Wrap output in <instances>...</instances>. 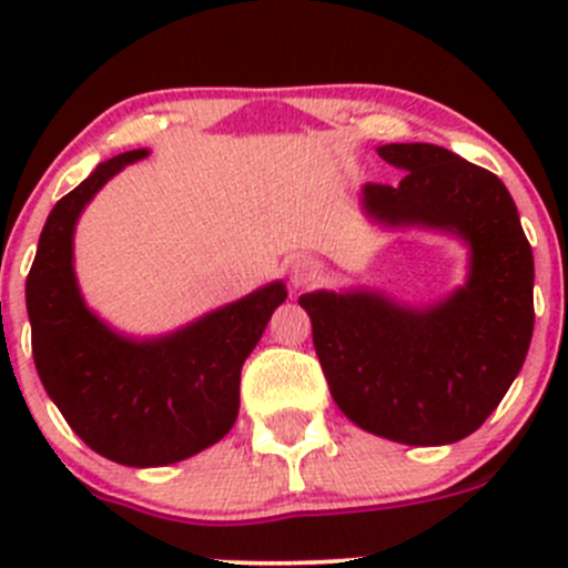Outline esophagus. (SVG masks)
<instances>
[{"instance_id": "1", "label": "esophagus", "mask_w": 568, "mask_h": 568, "mask_svg": "<svg viewBox=\"0 0 568 568\" xmlns=\"http://www.w3.org/2000/svg\"><path fill=\"white\" fill-rule=\"evenodd\" d=\"M318 277H321V266L318 261H313V257L300 255L288 263V280L294 288H307V285L316 283Z\"/></svg>"}]
</instances>
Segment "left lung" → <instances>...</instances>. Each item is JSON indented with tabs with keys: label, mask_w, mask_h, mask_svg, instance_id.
<instances>
[{
	"label": "left lung",
	"mask_w": 568,
	"mask_h": 568,
	"mask_svg": "<svg viewBox=\"0 0 568 568\" xmlns=\"http://www.w3.org/2000/svg\"><path fill=\"white\" fill-rule=\"evenodd\" d=\"M404 170L365 183L363 214L387 231H428L467 247V274L409 305L371 285L300 296L337 409L400 445L473 434L523 371L532 337V252L506 183L428 142L376 148Z\"/></svg>",
	"instance_id": "obj_1"
}]
</instances>
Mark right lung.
Returning <instances> with one entry per match:
<instances>
[{
    "label": "right lung",
    "mask_w": 568,
    "mask_h": 568,
    "mask_svg": "<svg viewBox=\"0 0 568 568\" xmlns=\"http://www.w3.org/2000/svg\"><path fill=\"white\" fill-rule=\"evenodd\" d=\"M148 148L99 164L51 209L27 277L32 357L68 426L109 462L164 467L220 443L239 415L242 365L285 302L283 280L164 335H125L84 302L73 236L90 200Z\"/></svg>",
    "instance_id": "right-lung-1"
}]
</instances>
